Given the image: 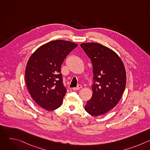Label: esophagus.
<instances>
[{"mask_svg": "<svg viewBox=\"0 0 150 150\" xmlns=\"http://www.w3.org/2000/svg\"><path fill=\"white\" fill-rule=\"evenodd\" d=\"M82 85H78V86L76 87H74V88H73V90H74V91H76V90H80L81 88H82Z\"/></svg>", "mask_w": 150, "mask_h": 150, "instance_id": "34e87169", "label": "esophagus"}]
</instances>
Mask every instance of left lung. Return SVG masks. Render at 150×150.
Returning <instances> with one entry per match:
<instances>
[{
  "label": "left lung",
  "mask_w": 150,
  "mask_h": 150,
  "mask_svg": "<svg viewBox=\"0 0 150 150\" xmlns=\"http://www.w3.org/2000/svg\"><path fill=\"white\" fill-rule=\"evenodd\" d=\"M81 47L90 58L93 67V96L85 110L93 116L114 108L125 88L126 74L120 57L112 49L97 42H84Z\"/></svg>",
  "instance_id": "1"
}]
</instances>
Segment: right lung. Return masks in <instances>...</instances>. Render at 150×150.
<instances>
[{"instance_id":"right-lung-1","label":"right lung","mask_w":150,"mask_h":150,"mask_svg":"<svg viewBox=\"0 0 150 150\" xmlns=\"http://www.w3.org/2000/svg\"><path fill=\"white\" fill-rule=\"evenodd\" d=\"M77 44L57 40L38 47L30 56L25 68V82L34 101L46 110L62 105L67 90L62 82L61 65Z\"/></svg>"}]
</instances>
